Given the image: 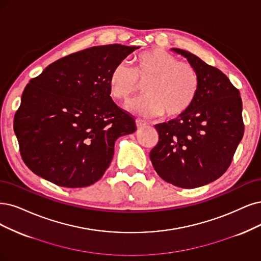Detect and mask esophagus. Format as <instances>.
Here are the masks:
<instances>
[{"instance_id":"esophagus-1","label":"esophagus","mask_w":261,"mask_h":261,"mask_svg":"<svg viewBox=\"0 0 261 261\" xmlns=\"http://www.w3.org/2000/svg\"><path fill=\"white\" fill-rule=\"evenodd\" d=\"M136 123H137V127L138 128H143V127H146V125H147V123L145 121H143L141 119H137Z\"/></svg>"}]
</instances>
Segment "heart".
Instances as JSON below:
<instances>
[{
  "instance_id": "heart-1",
  "label": "heart",
  "mask_w": 261,
  "mask_h": 261,
  "mask_svg": "<svg viewBox=\"0 0 261 261\" xmlns=\"http://www.w3.org/2000/svg\"><path fill=\"white\" fill-rule=\"evenodd\" d=\"M144 86L146 95L125 104L129 112L146 118H175L194 104L200 88L197 70L188 62L156 48L138 55L134 69L120 61L110 72L109 89L116 100L125 101Z\"/></svg>"
}]
</instances>
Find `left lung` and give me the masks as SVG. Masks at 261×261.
Returning a JSON list of instances; mask_svg holds the SVG:
<instances>
[{"instance_id": "1", "label": "left lung", "mask_w": 261, "mask_h": 261, "mask_svg": "<svg viewBox=\"0 0 261 261\" xmlns=\"http://www.w3.org/2000/svg\"><path fill=\"white\" fill-rule=\"evenodd\" d=\"M172 50L197 70L200 88L185 114L155 125L159 141L149 157L163 180L197 188L219 178L232 161L244 134L242 100L223 72L187 50Z\"/></svg>"}]
</instances>
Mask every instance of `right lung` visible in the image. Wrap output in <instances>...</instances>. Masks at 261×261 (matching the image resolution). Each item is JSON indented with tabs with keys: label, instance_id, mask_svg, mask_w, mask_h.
Instances as JSON below:
<instances>
[{
	"label": "right lung",
	"instance_id": "right-lung-1",
	"mask_svg": "<svg viewBox=\"0 0 261 261\" xmlns=\"http://www.w3.org/2000/svg\"><path fill=\"white\" fill-rule=\"evenodd\" d=\"M139 48H87L49 64L25 86L14 131L36 175L66 188L90 186L103 176L116 140L137 130L132 116L111 98L110 72Z\"/></svg>",
	"mask_w": 261,
	"mask_h": 261
}]
</instances>
